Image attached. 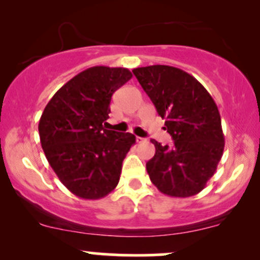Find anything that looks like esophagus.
<instances>
[{
	"instance_id": "34e87169",
	"label": "esophagus",
	"mask_w": 260,
	"mask_h": 260,
	"mask_svg": "<svg viewBox=\"0 0 260 260\" xmlns=\"http://www.w3.org/2000/svg\"><path fill=\"white\" fill-rule=\"evenodd\" d=\"M147 142V139L145 138H142V137H137V143H139V144H142V143H145Z\"/></svg>"
}]
</instances>
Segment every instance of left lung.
Instances as JSON below:
<instances>
[{
    "instance_id": "left-lung-1",
    "label": "left lung",
    "mask_w": 260,
    "mask_h": 260,
    "mask_svg": "<svg viewBox=\"0 0 260 260\" xmlns=\"http://www.w3.org/2000/svg\"><path fill=\"white\" fill-rule=\"evenodd\" d=\"M133 73L175 140L169 147L151 139L155 155L147 162L150 181L166 196L198 194L215 174L225 147L215 101L180 68L155 64L134 68Z\"/></svg>"
}]
</instances>
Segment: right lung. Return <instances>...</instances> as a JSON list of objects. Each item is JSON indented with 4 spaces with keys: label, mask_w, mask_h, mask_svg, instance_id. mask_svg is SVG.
Segmentation results:
<instances>
[{
    "label": "right lung",
    "mask_w": 260,
    "mask_h": 260,
    "mask_svg": "<svg viewBox=\"0 0 260 260\" xmlns=\"http://www.w3.org/2000/svg\"><path fill=\"white\" fill-rule=\"evenodd\" d=\"M131 78L127 68H88L58 89L41 115L45 156L63 186L79 198H104L120 181L122 162L136 137L104 124L112 94Z\"/></svg>",
    "instance_id": "obj_1"
}]
</instances>
